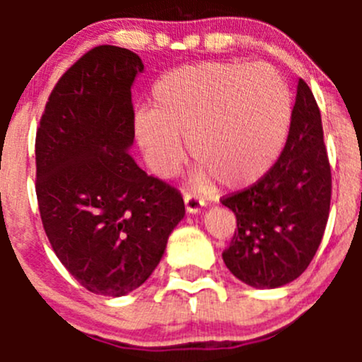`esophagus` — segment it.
<instances>
[{"mask_svg":"<svg viewBox=\"0 0 362 362\" xmlns=\"http://www.w3.org/2000/svg\"><path fill=\"white\" fill-rule=\"evenodd\" d=\"M184 203H185V210H187L189 214H198V211L204 206L203 199L199 198V196L191 194V192H185Z\"/></svg>","mask_w":362,"mask_h":362,"instance_id":"34e87169","label":"esophagus"}]
</instances>
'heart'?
I'll list each match as a JSON object with an SVG mask.
<instances>
[{
  "label": "heart",
  "mask_w": 362,
  "mask_h": 362,
  "mask_svg": "<svg viewBox=\"0 0 362 362\" xmlns=\"http://www.w3.org/2000/svg\"><path fill=\"white\" fill-rule=\"evenodd\" d=\"M293 98L266 64L198 63L164 73L152 87V108L134 113L133 129L148 166L171 177L184 141L198 159L194 180L215 177L228 187L261 180L289 134Z\"/></svg>",
  "instance_id": "b5f03b06"
}]
</instances>
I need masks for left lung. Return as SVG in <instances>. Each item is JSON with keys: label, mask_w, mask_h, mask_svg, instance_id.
Wrapping results in <instances>:
<instances>
[{"label": "left lung", "mask_w": 362, "mask_h": 362, "mask_svg": "<svg viewBox=\"0 0 362 362\" xmlns=\"http://www.w3.org/2000/svg\"><path fill=\"white\" fill-rule=\"evenodd\" d=\"M331 168L320 110L299 78L289 136L272 170L222 204L236 215L238 233L222 259L255 289H275L298 279L322 242L329 217Z\"/></svg>", "instance_id": "8db88e82"}]
</instances>
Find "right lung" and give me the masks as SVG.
<instances>
[{
    "instance_id": "right-lung-1",
    "label": "right lung",
    "mask_w": 362,
    "mask_h": 362,
    "mask_svg": "<svg viewBox=\"0 0 362 362\" xmlns=\"http://www.w3.org/2000/svg\"><path fill=\"white\" fill-rule=\"evenodd\" d=\"M141 71L131 50L94 47L56 83L36 131V198L47 238L80 286L112 298L152 275L185 215L180 192L129 156L131 86Z\"/></svg>"
}]
</instances>
